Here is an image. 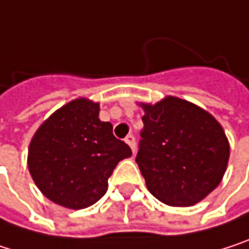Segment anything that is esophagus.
Returning <instances> with one entry per match:
<instances>
[{
  "mask_svg": "<svg viewBox=\"0 0 249 249\" xmlns=\"http://www.w3.org/2000/svg\"><path fill=\"white\" fill-rule=\"evenodd\" d=\"M124 142L130 146V149L135 152V136L133 135H127L126 138H124Z\"/></svg>",
  "mask_w": 249,
  "mask_h": 249,
  "instance_id": "esophagus-1",
  "label": "esophagus"
}]
</instances>
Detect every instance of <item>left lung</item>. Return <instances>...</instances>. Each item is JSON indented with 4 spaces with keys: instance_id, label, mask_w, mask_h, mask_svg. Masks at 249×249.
<instances>
[{
    "instance_id": "obj_1",
    "label": "left lung",
    "mask_w": 249,
    "mask_h": 249,
    "mask_svg": "<svg viewBox=\"0 0 249 249\" xmlns=\"http://www.w3.org/2000/svg\"><path fill=\"white\" fill-rule=\"evenodd\" d=\"M145 114L136 162L160 201L187 207L203 200L223 178L229 142L206 110L177 97L141 104Z\"/></svg>"
}]
</instances>
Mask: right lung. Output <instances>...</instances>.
Returning <instances> with one entry per match:
<instances>
[{"label": "right lung", "mask_w": 249, "mask_h": 249, "mask_svg": "<svg viewBox=\"0 0 249 249\" xmlns=\"http://www.w3.org/2000/svg\"><path fill=\"white\" fill-rule=\"evenodd\" d=\"M98 113V103L72 100L42 123L30 142V176L59 206L78 210L98 201L116 165L132 155L129 145L113 135L111 123L101 122Z\"/></svg>", "instance_id": "obj_1"}]
</instances>
